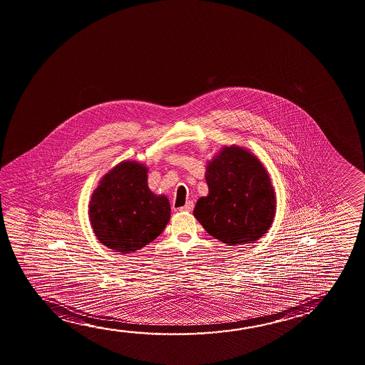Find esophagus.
Segmentation results:
<instances>
[{
    "label": "esophagus",
    "instance_id": "obj_1",
    "mask_svg": "<svg viewBox=\"0 0 365 365\" xmlns=\"http://www.w3.org/2000/svg\"><path fill=\"white\" fill-rule=\"evenodd\" d=\"M194 209V202L192 201H187L186 202V205L182 206V207H180V211H191Z\"/></svg>",
    "mask_w": 365,
    "mask_h": 365
}]
</instances>
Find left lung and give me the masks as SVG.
<instances>
[{
	"instance_id": "obj_1",
	"label": "left lung",
	"mask_w": 365,
	"mask_h": 365,
	"mask_svg": "<svg viewBox=\"0 0 365 365\" xmlns=\"http://www.w3.org/2000/svg\"><path fill=\"white\" fill-rule=\"evenodd\" d=\"M209 195L194 216L211 237L235 247L267 234L275 215V192L264 165L239 146H224L206 166Z\"/></svg>"
}]
</instances>
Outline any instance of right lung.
I'll use <instances>...</instances> for the list:
<instances>
[{
  "instance_id": "add662e5",
  "label": "right lung",
  "mask_w": 365,
  "mask_h": 365,
  "mask_svg": "<svg viewBox=\"0 0 365 365\" xmlns=\"http://www.w3.org/2000/svg\"><path fill=\"white\" fill-rule=\"evenodd\" d=\"M170 202L148 186V168L123 161L103 176L88 205V217L98 242L128 254L154 242L170 220Z\"/></svg>"
}]
</instances>
